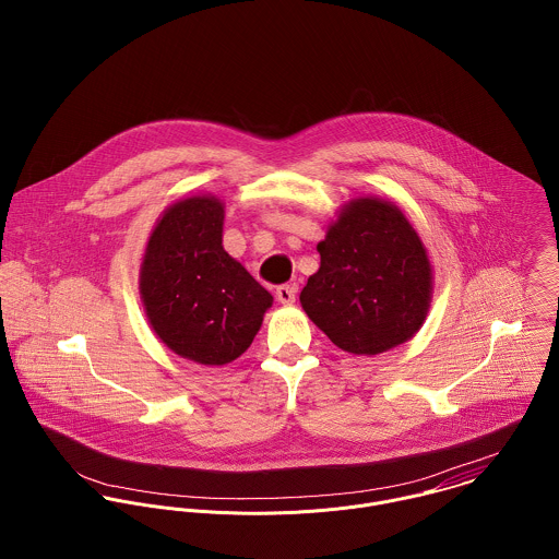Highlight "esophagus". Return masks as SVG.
<instances>
[{"mask_svg":"<svg viewBox=\"0 0 559 559\" xmlns=\"http://www.w3.org/2000/svg\"><path fill=\"white\" fill-rule=\"evenodd\" d=\"M275 297H277V301H280V304H284V306L295 304V297H297V288H295V284H284V286H280V288L275 290Z\"/></svg>","mask_w":559,"mask_h":559,"instance_id":"obj_1","label":"esophagus"}]
</instances>
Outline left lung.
<instances>
[{"instance_id":"8db88e82","label":"left lung","mask_w":559,"mask_h":559,"mask_svg":"<svg viewBox=\"0 0 559 559\" xmlns=\"http://www.w3.org/2000/svg\"><path fill=\"white\" fill-rule=\"evenodd\" d=\"M317 249L320 269L299 299L337 348L379 355L419 331L430 308L432 266L396 204L350 200Z\"/></svg>"}]
</instances>
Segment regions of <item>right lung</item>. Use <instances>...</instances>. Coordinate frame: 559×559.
Listing matches in <instances>:
<instances>
[{
	"mask_svg": "<svg viewBox=\"0 0 559 559\" xmlns=\"http://www.w3.org/2000/svg\"><path fill=\"white\" fill-rule=\"evenodd\" d=\"M224 204L193 195L157 222L140 269L151 326L176 355L224 366L253 342L273 297L222 245Z\"/></svg>",
	"mask_w": 559,
	"mask_h": 559,
	"instance_id": "1",
	"label": "right lung"
}]
</instances>
